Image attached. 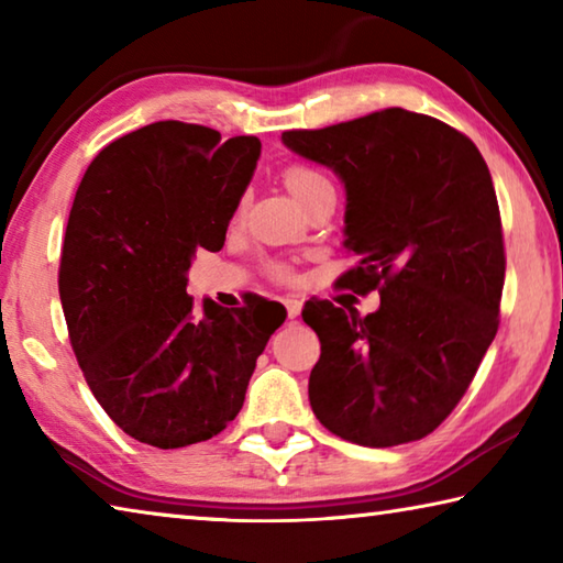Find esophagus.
Here are the masks:
<instances>
[{"instance_id": "esophagus-1", "label": "esophagus", "mask_w": 563, "mask_h": 563, "mask_svg": "<svg viewBox=\"0 0 563 563\" xmlns=\"http://www.w3.org/2000/svg\"><path fill=\"white\" fill-rule=\"evenodd\" d=\"M285 308H288V318H290V320L300 316V300L288 298V300H285Z\"/></svg>"}]
</instances>
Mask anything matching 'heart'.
Listing matches in <instances>:
<instances>
[{"label": "heart", "mask_w": 563, "mask_h": 563, "mask_svg": "<svg viewBox=\"0 0 563 563\" xmlns=\"http://www.w3.org/2000/svg\"><path fill=\"white\" fill-rule=\"evenodd\" d=\"M285 184H288V188L292 190V196L298 198L300 203L310 194H316V190L325 188V186H332L330 180H328V176L322 174V170L312 168L308 164H292V166L285 168ZM275 275H280V278H288V268H283V265H278V268H275Z\"/></svg>", "instance_id": "1"}]
</instances>
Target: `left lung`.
I'll list each match as a JSON object with an SVG mask.
<instances>
[{
  "instance_id": "left-lung-1",
  "label": "left lung",
  "mask_w": 563,
  "mask_h": 563,
  "mask_svg": "<svg viewBox=\"0 0 563 563\" xmlns=\"http://www.w3.org/2000/svg\"><path fill=\"white\" fill-rule=\"evenodd\" d=\"M283 144L345 184V247L360 263L340 285L379 292L365 318L305 302L320 338L312 412L362 446L422 440L464 397L499 328L507 258L489 168L464 133L405 109L285 131Z\"/></svg>"
}]
</instances>
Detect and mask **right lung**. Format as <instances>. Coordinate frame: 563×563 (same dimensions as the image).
I'll list each match as a JSON object with an SVG mask.
<instances>
[{
    "instance_id": "1",
    "label": "right lung",
    "mask_w": 563,
    "mask_h": 563,
    "mask_svg": "<svg viewBox=\"0 0 563 563\" xmlns=\"http://www.w3.org/2000/svg\"><path fill=\"white\" fill-rule=\"evenodd\" d=\"M261 156L255 136L156 121L91 161L66 223L59 298L87 385L133 440L178 450L241 412L280 302L186 292L196 247L221 251Z\"/></svg>"
}]
</instances>
